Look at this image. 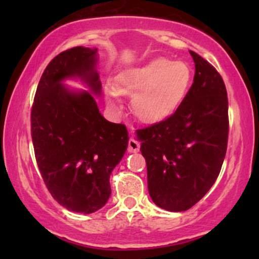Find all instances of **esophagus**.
I'll return each mask as SVG.
<instances>
[{"instance_id": "obj_1", "label": "esophagus", "mask_w": 259, "mask_h": 259, "mask_svg": "<svg viewBox=\"0 0 259 259\" xmlns=\"http://www.w3.org/2000/svg\"><path fill=\"white\" fill-rule=\"evenodd\" d=\"M139 148H140V144L131 138V139L128 140V146H127V151H128L130 153H137V152H139Z\"/></svg>"}]
</instances>
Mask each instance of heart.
<instances>
[{
    "label": "heart",
    "instance_id": "obj_1",
    "mask_svg": "<svg viewBox=\"0 0 259 259\" xmlns=\"http://www.w3.org/2000/svg\"><path fill=\"white\" fill-rule=\"evenodd\" d=\"M191 82L192 70L186 62L155 58L123 72L118 91L132 95L131 106L137 119L154 123L177 112L189 94ZM105 97L115 108H121L116 91L107 90Z\"/></svg>",
    "mask_w": 259,
    "mask_h": 259
}]
</instances>
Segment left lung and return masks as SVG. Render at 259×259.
Listing matches in <instances>:
<instances>
[{
  "label": "left lung",
  "mask_w": 259,
  "mask_h": 259,
  "mask_svg": "<svg viewBox=\"0 0 259 259\" xmlns=\"http://www.w3.org/2000/svg\"><path fill=\"white\" fill-rule=\"evenodd\" d=\"M193 83L183 105L164 121L140 130L148 192L157 206L189 210L213 185L229 134L228 93L222 76L197 53Z\"/></svg>",
  "instance_id": "1"
}]
</instances>
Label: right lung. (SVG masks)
I'll return each mask as SVG.
<instances>
[{
    "label": "right lung",
    "instance_id": "right-lung-1",
    "mask_svg": "<svg viewBox=\"0 0 259 259\" xmlns=\"http://www.w3.org/2000/svg\"><path fill=\"white\" fill-rule=\"evenodd\" d=\"M97 63V48L60 53L42 74L31 107L35 158L46 186L60 205L83 214L107 203L109 176L128 146L126 126L99 111ZM66 79H80L90 91L72 90Z\"/></svg>",
    "mask_w": 259,
    "mask_h": 259
}]
</instances>
